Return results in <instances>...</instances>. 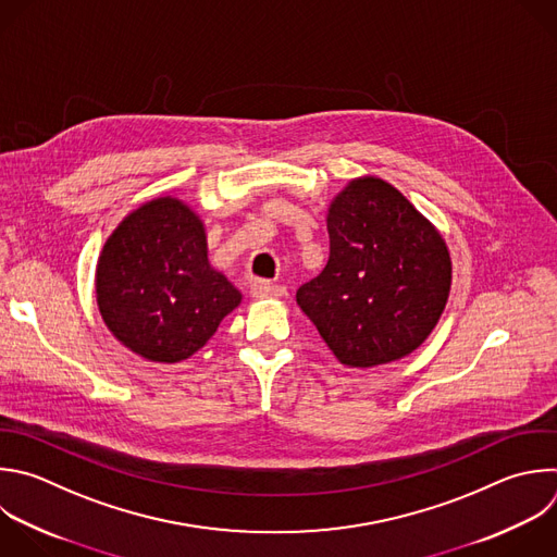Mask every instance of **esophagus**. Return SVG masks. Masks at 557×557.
<instances>
[{
    "mask_svg": "<svg viewBox=\"0 0 557 557\" xmlns=\"http://www.w3.org/2000/svg\"><path fill=\"white\" fill-rule=\"evenodd\" d=\"M284 293H286V288L282 284H273L267 280L251 282V295L256 299H277V297H284Z\"/></svg>",
    "mask_w": 557,
    "mask_h": 557,
    "instance_id": "34e87169",
    "label": "esophagus"
}]
</instances>
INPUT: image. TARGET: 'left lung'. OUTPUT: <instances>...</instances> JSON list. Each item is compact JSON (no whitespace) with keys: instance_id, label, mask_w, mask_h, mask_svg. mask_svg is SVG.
Listing matches in <instances>:
<instances>
[{"instance_id":"8db88e82","label":"left lung","mask_w":557,"mask_h":557,"mask_svg":"<svg viewBox=\"0 0 557 557\" xmlns=\"http://www.w3.org/2000/svg\"><path fill=\"white\" fill-rule=\"evenodd\" d=\"M330 258L297 304L345 367H376L416 351L450 293L444 236L379 176L351 178L327 208Z\"/></svg>"}]
</instances>
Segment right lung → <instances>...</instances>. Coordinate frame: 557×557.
Here are the masks:
<instances>
[{
	"label": "right lung",
	"mask_w": 557,
	"mask_h": 557,
	"mask_svg": "<svg viewBox=\"0 0 557 557\" xmlns=\"http://www.w3.org/2000/svg\"><path fill=\"white\" fill-rule=\"evenodd\" d=\"M96 301L124 347L170 364L199 351L243 295L210 264L201 216L176 197H157L107 238Z\"/></svg>",
	"instance_id": "right-lung-1"
}]
</instances>
